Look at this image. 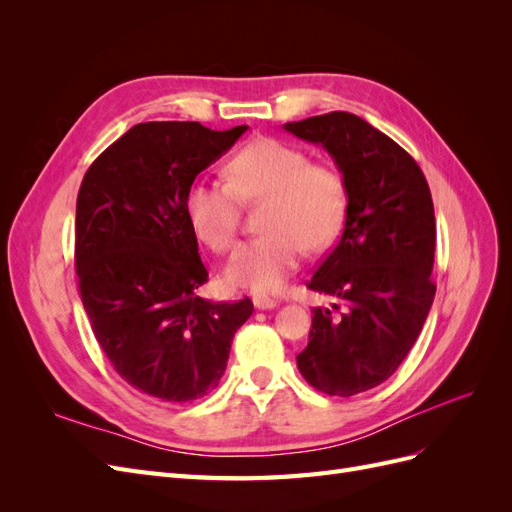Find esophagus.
Here are the masks:
<instances>
[{
	"label": "esophagus",
	"mask_w": 512,
	"mask_h": 512,
	"mask_svg": "<svg viewBox=\"0 0 512 512\" xmlns=\"http://www.w3.org/2000/svg\"><path fill=\"white\" fill-rule=\"evenodd\" d=\"M275 305H277L275 299L262 297V294H256V297H254V307H256V309H273Z\"/></svg>",
	"instance_id": "34e87169"
}]
</instances>
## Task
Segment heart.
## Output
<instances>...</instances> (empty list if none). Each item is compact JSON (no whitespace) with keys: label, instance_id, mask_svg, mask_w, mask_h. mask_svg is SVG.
<instances>
[{"label":"heart","instance_id":"heart-1","mask_svg":"<svg viewBox=\"0 0 512 512\" xmlns=\"http://www.w3.org/2000/svg\"><path fill=\"white\" fill-rule=\"evenodd\" d=\"M228 181L196 179L183 198L196 237L224 254L237 241L245 205L262 209L265 235L241 245L226 267L230 286L275 292L297 269L303 250L322 252L339 237L348 213V185L331 162L280 138L260 136L226 162Z\"/></svg>","mask_w":512,"mask_h":512}]
</instances>
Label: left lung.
I'll return each mask as SVG.
<instances>
[{"label":"left lung","mask_w":512,"mask_h":512,"mask_svg":"<svg viewBox=\"0 0 512 512\" xmlns=\"http://www.w3.org/2000/svg\"><path fill=\"white\" fill-rule=\"evenodd\" d=\"M284 128L327 149L348 185L342 239L307 282L337 303L314 307L297 367L314 389L352 397L395 374L436 297L431 192L410 153L352 113Z\"/></svg>","instance_id":"1"}]
</instances>
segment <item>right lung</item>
Wrapping results in <instances>:
<instances>
[{
	"instance_id": "1",
	"label": "right lung",
	"mask_w": 512,
	"mask_h": 512,
	"mask_svg": "<svg viewBox=\"0 0 512 512\" xmlns=\"http://www.w3.org/2000/svg\"><path fill=\"white\" fill-rule=\"evenodd\" d=\"M198 121L138 123L89 166L76 198L74 265L100 348L136 391L205 397L224 376L250 299L213 303L183 198L200 170L237 143Z\"/></svg>"
}]
</instances>
